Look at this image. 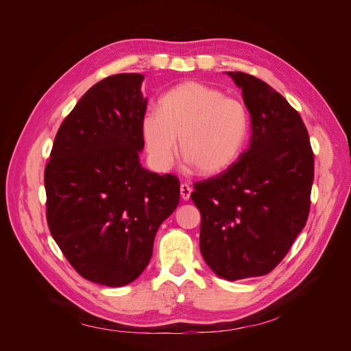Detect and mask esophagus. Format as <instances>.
I'll list each match as a JSON object with an SVG mask.
<instances>
[{"mask_svg":"<svg viewBox=\"0 0 351 351\" xmlns=\"http://www.w3.org/2000/svg\"><path fill=\"white\" fill-rule=\"evenodd\" d=\"M190 194H191V187L190 184L187 183H182L180 184V195L183 199H189L190 198Z\"/></svg>","mask_w":351,"mask_h":351,"instance_id":"34e87169","label":"esophagus"}]
</instances>
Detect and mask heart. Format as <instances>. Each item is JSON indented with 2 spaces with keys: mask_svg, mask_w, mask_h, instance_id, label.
<instances>
[{
  "mask_svg": "<svg viewBox=\"0 0 351 351\" xmlns=\"http://www.w3.org/2000/svg\"><path fill=\"white\" fill-rule=\"evenodd\" d=\"M141 134L149 161L161 171L180 153L202 176H215L240 157L248 136V112L241 99L199 82H184L147 111Z\"/></svg>",
  "mask_w": 351,
  "mask_h": 351,
  "instance_id": "b5f03b06",
  "label": "heart"
}]
</instances>
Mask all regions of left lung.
<instances>
[{
	"label": "left lung",
	"instance_id": "1",
	"mask_svg": "<svg viewBox=\"0 0 351 351\" xmlns=\"http://www.w3.org/2000/svg\"><path fill=\"white\" fill-rule=\"evenodd\" d=\"M252 117V140L226 171L193 184L202 213L199 250L226 280L263 276L286 257L306 226L314 180L307 128L261 79L229 72Z\"/></svg>",
	"mask_w": 351,
	"mask_h": 351
}]
</instances>
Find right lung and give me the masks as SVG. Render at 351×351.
Listing matches in <instances>:
<instances>
[{"label":"right lung","mask_w":351,"mask_h":351,"mask_svg":"<svg viewBox=\"0 0 351 351\" xmlns=\"http://www.w3.org/2000/svg\"><path fill=\"white\" fill-rule=\"evenodd\" d=\"M143 79L119 73L88 88L61 123L44 169L56 243L82 278L111 287L144 271L180 194L178 176L148 172L138 161Z\"/></svg>","instance_id":"right-lung-1"}]
</instances>
